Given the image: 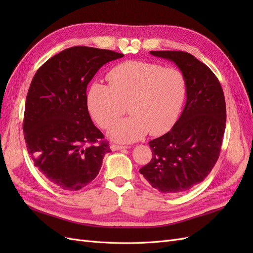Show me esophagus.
<instances>
[{"label": "esophagus", "instance_id": "esophagus-1", "mask_svg": "<svg viewBox=\"0 0 253 253\" xmlns=\"http://www.w3.org/2000/svg\"><path fill=\"white\" fill-rule=\"evenodd\" d=\"M127 147L126 145H119V144H111V150L112 151H118V150H122V149H126Z\"/></svg>", "mask_w": 253, "mask_h": 253}]
</instances>
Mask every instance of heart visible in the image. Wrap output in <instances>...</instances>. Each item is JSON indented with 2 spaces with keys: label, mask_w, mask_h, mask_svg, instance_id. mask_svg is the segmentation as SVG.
<instances>
[{
  "label": "heart",
  "mask_w": 253,
  "mask_h": 253,
  "mask_svg": "<svg viewBox=\"0 0 253 253\" xmlns=\"http://www.w3.org/2000/svg\"><path fill=\"white\" fill-rule=\"evenodd\" d=\"M109 85L94 82L86 94L89 114L103 128L125 113L131 114L115 122L109 135L120 142L139 140L148 132L162 135L175 125L187 94L183 74L143 61H126L110 71Z\"/></svg>",
  "instance_id": "heart-1"
}]
</instances>
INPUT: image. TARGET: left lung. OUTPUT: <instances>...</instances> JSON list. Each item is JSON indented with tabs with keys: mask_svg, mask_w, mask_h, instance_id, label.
<instances>
[{
	"mask_svg": "<svg viewBox=\"0 0 253 253\" xmlns=\"http://www.w3.org/2000/svg\"><path fill=\"white\" fill-rule=\"evenodd\" d=\"M150 53L179 67L187 82V101L171 131L149 142L152 159L139 172L154 189L177 194L202 182L217 162L226 128L225 96L216 76L191 53Z\"/></svg>",
	"mask_w": 253,
	"mask_h": 253,
	"instance_id": "1",
	"label": "left lung"
}]
</instances>
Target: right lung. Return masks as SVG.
I'll list each match as a JSON object with an SVG mask.
<instances>
[{
    "instance_id": "1",
    "label": "right lung",
    "mask_w": 253,
    "mask_h": 253,
    "mask_svg": "<svg viewBox=\"0 0 253 253\" xmlns=\"http://www.w3.org/2000/svg\"><path fill=\"white\" fill-rule=\"evenodd\" d=\"M124 56L74 46L47 60L30 83L23 120L27 150L39 171L60 189L85 187L111 152L90 119L86 87L99 68Z\"/></svg>"
}]
</instances>
